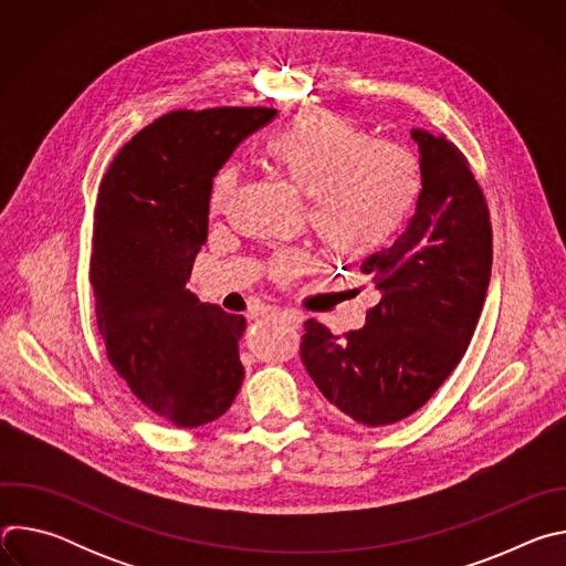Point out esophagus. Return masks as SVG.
<instances>
[{"mask_svg": "<svg viewBox=\"0 0 566 566\" xmlns=\"http://www.w3.org/2000/svg\"><path fill=\"white\" fill-rule=\"evenodd\" d=\"M269 315H271L273 319L282 322V325H289V327H297L300 322H302V317H300L297 313H293V311H286V308H273Z\"/></svg>", "mask_w": 566, "mask_h": 566, "instance_id": "34e87169", "label": "esophagus"}]
</instances>
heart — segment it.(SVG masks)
<instances>
[{
    "label": "heart",
    "mask_w": 566,
    "mask_h": 566,
    "mask_svg": "<svg viewBox=\"0 0 566 566\" xmlns=\"http://www.w3.org/2000/svg\"><path fill=\"white\" fill-rule=\"evenodd\" d=\"M271 170L306 197V221L338 260L382 251L408 223L421 195V164L402 143L374 138L349 120L308 112L280 127L264 145ZM239 175L223 168L210 188V212L234 199ZM308 266V255L284 249L266 262L275 284H289Z\"/></svg>",
    "instance_id": "1"
}]
</instances>
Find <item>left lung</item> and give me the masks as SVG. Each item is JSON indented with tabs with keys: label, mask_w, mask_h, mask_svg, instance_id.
<instances>
[{
	"label": "left lung",
	"mask_w": 566,
	"mask_h": 566,
	"mask_svg": "<svg viewBox=\"0 0 566 566\" xmlns=\"http://www.w3.org/2000/svg\"><path fill=\"white\" fill-rule=\"evenodd\" d=\"M421 195L406 232L360 266L380 291L367 325L334 336L304 322L300 358L332 406L369 426L421 410L461 363L493 266L486 197L463 151L443 134L415 129Z\"/></svg>",
	"instance_id": "8db88e82"
}]
</instances>
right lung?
I'll return each mask as SVG.
<instances>
[{"label":"right lung","instance_id":"obj_1","mask_svg":"<svg viewBox=\"0 0 566 566\" xmlns=\"http://www.w3.org/2000/svg\"><path fill=\"white\" fill-rule=\"evenodd\" d=\"M271 107L177 109L143 127L109 164L94 210L92 284L107 358L132 394L177 428L219 419L244 380V315L188 291L208 239L210 188Z\"/></svg>","mask_w":566,"mask_h":566}]
</instances>
